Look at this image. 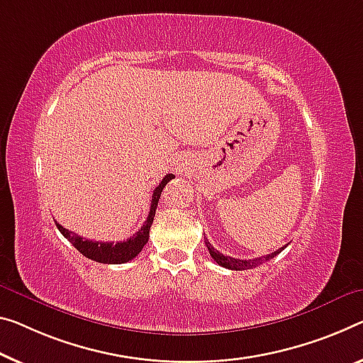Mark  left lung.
<instances>
[{"label": "left lung", "mask_w": 363, "mask_h": 363, "mask_svg": "<svg viewBox=\"0 0 363 363\" xmlns=\"http://www.w3.org/2000/svg\"><path fill=\"white\" fill-rule=\"evenodd\" d=\"M204 242H206V247H208V250H209V255L213 256V259L216 261V263L220 264V266H224V267H227V269H233V271L253 269V267H256L258 264H263V263H266V261L272 259L276 255H279V253H281L282 250H284V247H282V248H279L277 252L271 253V255H266V256H261V258L237 259V258H230V256H225V255H222V253L217 252V250H214L213 245H211V243L208 242V238H206Z\"/></svg>", "instance_id": "8db88e82"}]
</instances>
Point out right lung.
Here are the masks:
<instances>
[{"label": "right lung", "instance_id": "right-lung-1", "mask_svg": "<svg viewBox=\"0 0 363 363\" xmlns=\"http://www.w3.org/2000/svg\"><path fill=\"white\" fill-rule=\"evenodd\" d=\"M172 178H175V175H165L164 180L159 183L154 189L152 194V201H150V211L147 214V219L141 228L136 233H133V237L128 240H123V242H94V240H86L79 235H76L74 232L68 230L63 225H60L58 222H55L58 227V230L63 233L65 238H68L69 242L74 245V248L77 252L82 253L86 258L97 261V263H104V264H121V263H128L133 258L141 253V250L144 248V245L147 243L149 240V230L150 225H152L154 216H155V209H157V203L160 198V193H162L164 186L169 183Z\"/></svg>", "mask_w": 363, "mask_h": 363}]
</instances>
